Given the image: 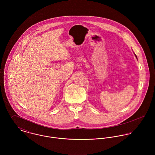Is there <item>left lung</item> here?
I'll return each instance as SVG.
<instances>
[{"label": "left lung", "instance_id": "1", "mask_svg": "<svg viewBox=\"0 0 155 155\" xmlns=\"http://www.w3.org/2000/svg\"><path fill=\"white\" fill-rule=\"evenodd\" d=\"M135 56H136V55H135Z\"/></svg>", "mask_w": 155, "mask_h": 155}]
</instances>
